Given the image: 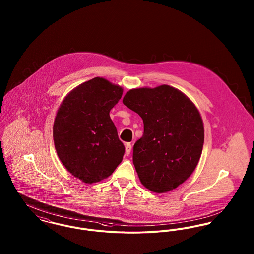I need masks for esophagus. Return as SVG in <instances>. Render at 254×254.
<instances>
[{
	"mask_svg": "<svg viewBox=\"0 0 254 254\" xmlns=\"http://www.w3.org/2000/svg\"><path fill=\"white\" fill-rule=\"evenodd\" d=\"M130 151H131V145L129 143H127L126 144V154L129 155Z\"/></svg>",
	"mask_w": 254,
	"mask_h": 254,
	"instance_id": "obj_1",
	"label": "esophagus"
}]
</instances>
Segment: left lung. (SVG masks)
I'll return each mask as SVG.
<instances>
[{
	"instance_id": "8db88e82",
	"label": "left lung",
	"mask_w": 254,
	"mask_h": 254,
	"mask_svg": "<svg viewBox=\"0 0 254 254\" xmlns=\"http://www.w3.org/2000/svg\"><path fill=\"white\" fill-rule=\"evenodd\" d=\"M123 103L144 122V134L133 146L140 181L156 193L176 189L191 175L202 154L205 135L198 109L167 85L131 89Z\"/></svg>"
}]
</instances>
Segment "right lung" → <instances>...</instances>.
I'll use <instances>...</instances> for the list:
<instances>
[{"mask_svg": "<svg viewBox=\"0 0 254 254\" xmlns=\"http://www.w3.org/2000/svg\"><path fill=\"white\" fill-rule=\"evenodd\" d=\"M123 88L96 77L74 88L58 109L54 145L61 162L86 184L101 181L118 167L125 154L109 111Z\"/></svg>", "mask_w": 254, "mask_h": 254, "instance_id": "1", "label": "right lung"}]
</instances>
